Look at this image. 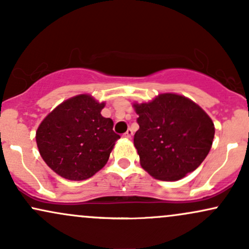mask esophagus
Segmentation results:
<instances>
[{
	"label": "esophagus",
	"instance_id": "obj_1",
	"mask_svg": "<svg viewBox=\"0 0 249 249\" xmlns=\"http://www.w3.org/2000/svg\"><path fill=\"white\" fill-rule=\"evenodd\" d=\"M132 136H133V131L131 130V128H128L126 132L123 134V137H124V138H126V139H130Z\"/></svg>",
	"mask_w": 249,
	"mask_h": 249
}]
</instances>
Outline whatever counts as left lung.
<instances>
[{
	"mask_svg": "<svg viewBox=\"0 0 249 249\" xmlns=\"http://www.w3.org/2000/svg\"><path fill=\"white\" fill-rule=\"evenodd\" d=\"M133 107L139 125L133 144L150 176L176 181L205 160L215 128L198 104L177 93H161L148 103H134Z\"/></svg>",
	"mask_w": 249,
	"mask_h": 249,
	"instance_id": "left-lung-1",
	"label": "left lung"
}]
</instances>
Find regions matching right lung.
I'll return each mask as SVG.
<instances>
[{
  "mask_svg": "<svg viewBox=\"0 0 249 249\" xmlns=\"http://www.w3.org/2000/svg\"><path fill=\"white\" fill-rule=\"evenodd\" d=\"M104 107L85 93L64 101L43 119L36 131L37 147L53 172L85 180L105 166L121 136L113 132L112 119L101 115Z\"/></svg>",
  "mask_w": 249,
  "mask_h": 249,
  "instance_id": "obj_1",
  "label": "right lung"
}]
</instances>
